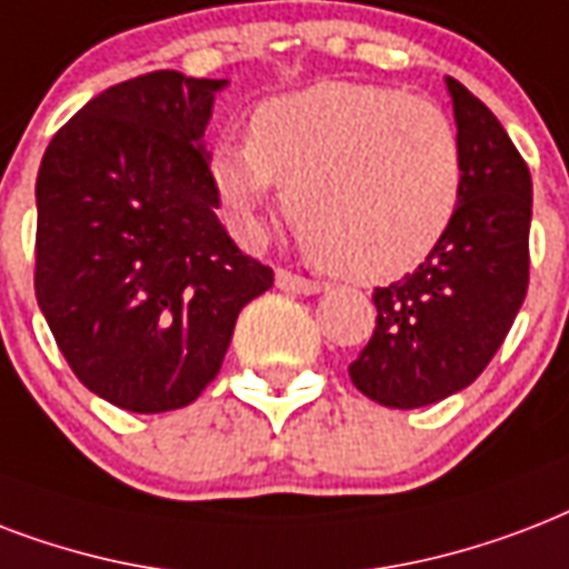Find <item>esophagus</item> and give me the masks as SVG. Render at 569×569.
<instances>
[{"label": "esophagus", "instance_id": "1", "mask_svg": "<svg viewBox=\"0 0 569 569\" xmlns=\"http://www.w3.org/2000/svg\"><path fill=\"white\" fill-rule=\"evenodd\" d=\"M276 284L281 290H290V293H320V284L306 276H297V272L290 270H276Z\"/></svg>", "mask_w": 569, "mask_h": 569}]
</instances>
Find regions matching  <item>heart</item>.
Segmentation results:
<instances>
[{
    "mask_svg": "<svg viewBox=\"0 0 569 569\" xmlns=\"http://www.w3.org/2000/svg\"><path fill=\"white\" fill-rule=\"evenodd\" d=\"M210 174L254 234L276 187L293 228L335 276L391 281L427 261L463 196V148L427 100L371 82H317L254 109L246 139H222Z\"/></svg>",
    "mask_w": 569,
    "mask_h": 569,
    "instance_id": "obj_1",
    "label": "heart"
}]
</instances>
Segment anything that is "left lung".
<instances>
[{"mask_svg": "<svg viewBox=\"0 0 569 569\" xmlns=\"http://www.w3.org/2000/svg\"><path fill=\"white\" fill-rule=\"evenodd\" d=\"M463 148L451 231L416 272L373 290L377 326L350 380L365 398L416 409L466 389L508 338L528 290L531 174L499 118L448 77Z\"/></svg>", "mask_w": 569, "mask_h": 569, "instance_id": "obj_1", "label": "left lung"}]
</instances>
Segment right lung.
<instances>
[{"instance_id":"obj_1","label":"right lung","mask_w":569,"mask_h":569,"mask_svg":"<svg viewBox=\"0 0 569 569\" xmlns=\"http://www.w3.org/2000/svg\"><path fill=\"white\" fill-rule=\"evenodd\" d=\"M222 86L153 70L106 88L38 171L34 297L77 380L127 412L192 403L272 288L216 216L201 142Z\"/></svg>"}]
</instances>
